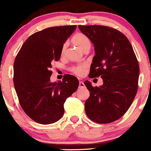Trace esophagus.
Listing matches in <instances>:
<instances>
[{"label": "esophagus", "mask_w": 151, "mask_h": 151, "mask_svg": "<svg viewBox=\"0 0 151 151\" xmlns=\"http://www.w3.org/2000/svg\"><path fill=\"white\" fill-rule=\"evenodd\" d=\"M79 87H80V88H85V84H84V83H83V81L80 82V83H79Z\"/></svg>", "instance_id": "1"}]
</instances>
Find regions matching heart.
Masks as SVG:
<instances>
[{
	"label": "heart",
	"mask_w": 151,
	"mask_h": 151,
	"mask_svg": "<svg viewBox=\"0 0 151 151\" xmlns=\"http://www.w3.org/2000/svg\"><path fill=\"white\" fill-rule=\"evenodd\" d=\"M72 42L75 46H77L79 49H80L83 52L86 51V50H89L90 48H91V41L88 39V36H85L83 33H79L77 34H76L72 38ZM66 50V44H64L61 50L62 54H64ZM85 65H79V66L72 67L71 70H72L73 72L75 73L77 75L82 76L85 74Z\"/></svg>",
	"instance_id": "b5f03b06"
}]
</instances>
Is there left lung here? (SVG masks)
I'll return each instance as SVG.
<instances>
[{"label":"left lung","instance_id":"8db88e82","mask_svg":"<svg viewBox=\"0 0 151 151\" xmlns=\"http://www.w3.org/2000/svg\"><path fill=\"white\" fill-rule=\"evenodd\" d=\"M78 27L95 50L89 77L101 76L103 80L99 87L84 82L90 92L85 113L96 123H112L126 113L134 99L139 75L137 59L129 39L118 30L102 25Z\"/></svg>","mask_w":151,"mask_h":151}]
</instances>
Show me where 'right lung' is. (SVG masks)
I'll list each match as a JSON object with an SVG mask.
<instances>
[{
    "instance_id": "right-lung-1",
    "label": "right lung",
    "mask_w": 151,
    "mask_h": 151,
    "mask_svg": "<svg viewBox=\"0 0 151 151\" xmlns=\"http://www.w3.org/2000/svg\"><path fill=\"white\" fill-rule=\"evenodd\" d=\"M77 25L48 28L28 38L14 63V84L19 104L32 120L41 124L59 121L65 101L79 86L76 77L66 74L63 81H50L52 62L61 55L63 44Z\"/></svg>"
}]
</instances>
